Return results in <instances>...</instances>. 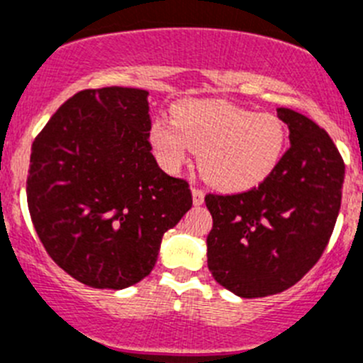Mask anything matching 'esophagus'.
Wrapping results in <instances>:
<instances>
[{
  "instance_id": "esophagus-1",
  "label": "esophagus",
  "mask_w": 363,
  "mask_h": 363,
  "mask_svg": "<svg viewBox=\"0 0 363 363\" xmlns=\"http://www.w3.org/2000/svg\"><path fill=\"white\" fill-rule=\"evenodd\" d=\"M191 195H194V204L201 206L204 202V191L201 188H191Z\"/></svg>"
}]
</instances>
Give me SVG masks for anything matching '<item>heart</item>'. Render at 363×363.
Instances as JSON below:
<instances>
[{
	"label": "heart",
	"instance_id": "obj_1",
	"mask_svg": "<svg viewBox=\"0 0 363 363\" xmlns=\"http://www.w3.org/2000/svg\"><path fill=\"white\" fill-rule=\"evenodd\" d=\"M150 141L168 172H177L191 148L211 186L242 191L266 181L279 166L287 128L275 113H255L228 101H181L174 121H153Z\"/></svg>",
	"mask_w": 363,
	"mask_h": 363
}]
</instances>
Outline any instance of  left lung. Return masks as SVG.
<instances>
[{
	"instance_id": "left-lung-1",
	"label": "left lung",
	"mask_w": 363,
	"mask_h": 363,
	"mask_svg": "<svg viewBox=\"0 0 363 363\" xmlns=\"http://www.w3.org/2000/svg\"><path fill=\"white\" fill-rule=\"evenodd\" d=\"M289 143L273 174L233 195H206L213 217L208 267L242 298L295 286L324 253L340 211L345 164L324 128L289 108L277 110Z\"/></svg>"
}]
</instances>
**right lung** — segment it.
I'll use <instances>...</instances> for the list:
<instances>
[{
	"label": "right lung",
	"mask_w": 363,
	"mask_h": 363,
	"mask_svg": "<svg viewBox=\"0 0 363 363\" xmlns=\"http://www.w3.org/2000/svg\"><path fill=\"white\" fill-rule=\"evenodd\" d=\"M148 92L81 90L32 143L27 202L50 259L81 284L125 289L150 275L162 235L191 208L184 179L152 155Z\"/></svg>",
	"instance_id": "add662e5"
}]
</instances>
